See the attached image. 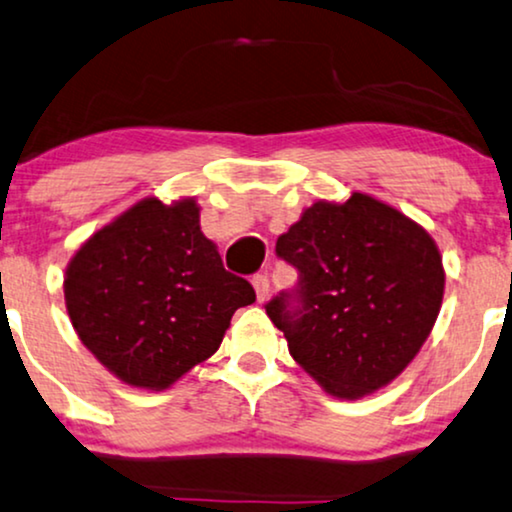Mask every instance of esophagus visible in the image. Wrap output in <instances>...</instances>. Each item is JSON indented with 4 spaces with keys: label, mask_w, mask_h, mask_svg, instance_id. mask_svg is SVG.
Returning <instances> with one entry per match:
<instances>
[{
    "label": "esophagus",
    "mask_w": 512,
    "mask_h": 512,
    "mask_svg": "<svg viewBox=\"0 0 512 512\" xmlns=\"http://www.w3.org/2000/svg\"><path fill=\"white\" fill-rule=\"evenodd\" d=\"M252 286H255L257 300L264 302L269 297V276L267 274H255L252 276Z\"/></svg>",
    "instance_id": "34e87169"
}]
</instances>
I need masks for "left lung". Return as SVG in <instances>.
Instances as JSON below:
<instances>
[{
	"label": "left lung",
	"mask_w": 512,
	"mask_h": 512,
	"mask_svg": "<svg viewBox=\"0 0 512 512\" xmlns=\"http://www.w3.org/2000/svg\"><path fill=\"white\" fill-rule=\"evenodd\" d=\"M297 286L264 304L290 357L328 392L357 399L397 378L435 326L442 257L428 231L364 193L314 203L276 241Z\"/></svg>",
	"instance_id": "obj_1"
}]
</instances>
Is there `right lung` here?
<instances>
[{
  "label": "right lung",
  "instance_id": "add662e5",
  "mask_svg": "<svg viewBox=\"0 0 512 512\" xmlns=\"http://www.w3.org/2000/svg\"><path fill=\"white\" fill-rule=\"evenodd\" d=\"M255 302L200 231L193 200L146 198L70 260L66 307L84 347L134 387L165 390L217 352L231 316Z\"/></svg>",
  "mask_w": 512,
  "mask_h": 512
}]
</instances>
